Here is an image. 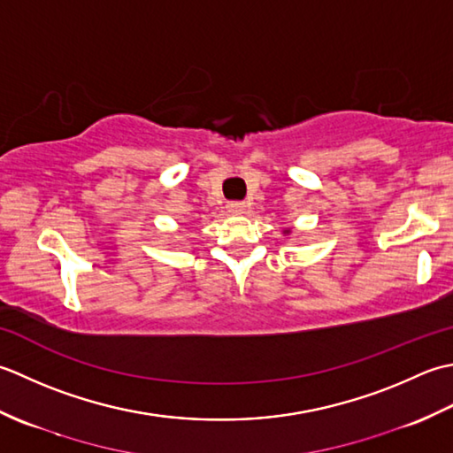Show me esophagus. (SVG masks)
<instances>
[{
  "label": "esophagus",
  "mask_w": 453,
  "mask_h": 453,
  "mask_svg": "<svg viewBox=\"0 0 453 453\" xmlns=\"http://www.w3.org/2000/svg\"><path fill=\"white\" fill-rule=\"evenodd\" d=\"M226 209H228L230 215H242V213H246V203H242V201H230L228 205H226Z\"/></svg>",
  "instance_id": "1"
}]
</instances>
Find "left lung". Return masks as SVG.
<instances>
[{
  "label": "left lung",
  "instance_id": "8db88e82",
  "mask_svg": "<svg viewBox=\"0 0 453 453\" xmlns=\"http://www.w3.org/2000/svg\"><path fill=\"white\" fill-rule=\"evenodd\" d=\"M283 233H285V234H289V228H288V230H283Z\"/></svg>",
  "mask_w": 453,
  "mask_h": 453
}]
</instances>
